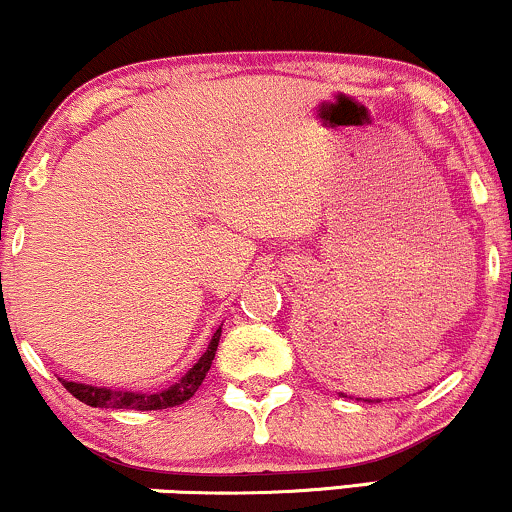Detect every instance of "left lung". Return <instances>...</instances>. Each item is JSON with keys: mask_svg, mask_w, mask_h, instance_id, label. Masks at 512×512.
<instances>
[{"mask_svg": "<svg viewBox=\"0 0 512 512\" xmlns=\"http://www.w3.org/2000/svg\"><path fill=\"white\" fill-rule=\"evenodd\" d=\"M357 400H362V398H357Z\"/></svg>", "mask_w": 512, "mask_h": 512, "instance_id": "1", "label": "left lung"}]
</instances>
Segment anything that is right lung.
<instances>
[{
  "instance_id": "1",
  "label": "right lung",
  "mask_w": 512,
  "mask_h": 512,
  "mask_svg": "<svg viewBox=\"0 0 512 512\" xmlns=\"http://www.w3.org/2000/svg\"><path fill=\"white\" fill-rule=\"evenodd\" d=\"M220 333L222 328H218L213 333V340L208 342L206 352L201 354V359L191 366L186 374L179 378L174 386H170L162 393H131V390H107V388H98V386H86V383H76V381H62V386L74 395L76 400L86 402L90 407H107V410H167V407H177L186 402L189 398H194V393L198 386L206 378L210 364H213L215 352H218V342H220Z\"/></svg>"
}]
</instances>
